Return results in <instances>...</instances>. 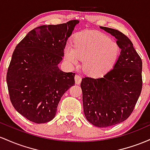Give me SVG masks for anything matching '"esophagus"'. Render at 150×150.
I'll list each match as a JSON object with an SVG mask.
<instances>
[{"instance_id": "34e87169", "label": "esophagus", "mask_w": 150, "mask_h": 150, "mask_svg": "<svg viewBox=\"0 0 150 150\" xmlns=\"http://www.w3.org/2000/svg\"><path fill=\"white\" fill-rule=\"evenodd\" d=\"M74 79H75V82L77 84V85H79V84H80L81 81V76L79 75L76 74L75 76L74 77Z\"/></svg>"}]
</instances>
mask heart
<instances>
[{
    "mask_svg": "<svg viewBox=\"0 0 150 150\" xmlns=\"http://www.w3.org/2000/svg\"><path fill=\"white\" fill-rule=\"evenodd\" d=\"M74 46L67 44L65 60L71 66L83 61V69L92 76H101L112 69L118 59L120 48L115 42L100 32L84 30L75 35Z\"/></svg>",
    "mask_w": 150,
    "mask_h": 150,
    "instance_id": "b5f03b06",
    "label": "heart"
}]
</instances>
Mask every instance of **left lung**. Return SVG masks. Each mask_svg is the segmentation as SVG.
I'll list each match as a JSON object with an SVG mask.
<instances>
[{
    "mask_svg": "<svg viewBox=\"0 0 150 150\" xmlns=\"http://www.w3.org/2000/svg\"><path fill=\"white\" fill-rule=\"evenodd\" d=\"M100 28L117 39L120 54L113 69L103 77L83 78L81 87L87 120L96 127H107L123 122L133 111L142 88V62L126 35Z\"/></svg>",
    "mask_w": 150,
    "mask_h": 150,
    "instance_id": "obj_1",
    "label": "left lung"
}]
</instances>
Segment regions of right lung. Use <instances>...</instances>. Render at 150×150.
I'll return each mask as SVG.
<instances>
[{
  "mask_svg": "<svg viewBox=\"0 0 150 150\" xmlns=\"http://www.w3.org/2000/svg\"><path fill=\"white\" fill-rule=\"evenodd\" d=\"M79 23L42 25L18 44L7 72L10 99L15 109L35 123H45L56 115L62 96L74 85L75 73L62 71L58 64L68 39Z\"/></svg>",
  "mask_w": 150,
  "mask_h": 150,
  "instance_id": "add662e5",
  "label": "right lung"
}]
</instances>
